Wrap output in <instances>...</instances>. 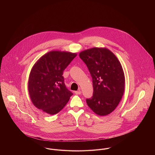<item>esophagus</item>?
<instances>
[{"instance_id":"1","label":"esophagus","mask_w":155,"mask_h":155,"mask_svg":"<svg viewBox=\"0 0 155 155\" xmlns=\"http://www.w3.org/2000/svg\"><path fill=\"white\" fill-rule=\"evenodd\" d=\"M75 94H78V95H80V94H82V92H81V89H79L78 91H75Z\"/></svg>"}]
</instances>
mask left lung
Here are the masks:
<instances>
[{
    "label": "left lung",
    "mask_w": 155,
    "mask_h": 155,
    "mask_svg": "<svg viewBox=\"0 0 155 155\" xmlns=\"http://www.w3.org/2000/svg\"><path fill=\"white\" fill-rule=\"evenodd\" d=\"M92 78L93 95L87 99L89 108L106 116L116 108L124 95L125 75L120 61L106 48H92L79 53Z\"/></svg>",
    "instance_id": "1"
}]
</instances>
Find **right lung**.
Returning <instances> with one entry per match:
<instances>
[{"instance_id":"1","label":"right lung","mask_w":155,"mask_h":155,"mask_svg":"<svg viewBox=\"0 0 155 155\" xmlns=\"http://www.w3.org/2000/svg\"><path fill=\"white\" fill-rule=\"evenodd\" d=\"M76 55L70 52L52 51L36 62L28 82L30 97L36 107L53 115L66 105L73 94L65 85L63 71Z\"/></svg>"}]
</instances>
